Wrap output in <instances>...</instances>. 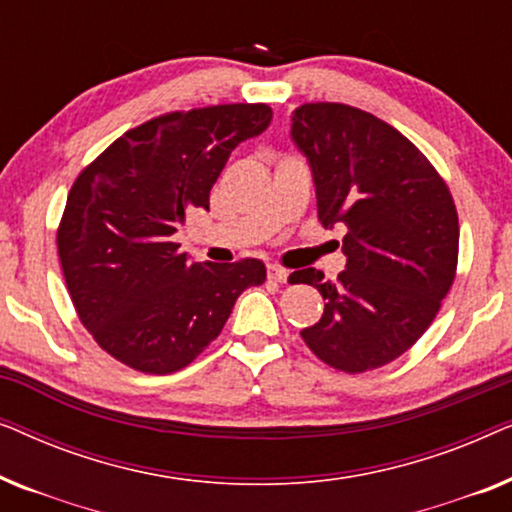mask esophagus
Listing matches in <instances>:
<instances>
[{"instance_id":"obj_1","label":"esophagus","mask_w":512,"mask_h":512,"mask_svg":"<svg viewBox=\"0 0 512 512\" xmlns=\"http://www.w3.org/2000/svg\"><path fill=\"white\" fill-rule=\"evenodd\" d=\"M268 277L275 279V282H289V270L279 268V265H268Z\"/></svg>"}]
</instances>
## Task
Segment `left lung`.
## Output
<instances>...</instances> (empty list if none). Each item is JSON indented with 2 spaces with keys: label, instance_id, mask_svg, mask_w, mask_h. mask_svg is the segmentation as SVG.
Segmentation results:
<instances>
[{
  "label": "left lung",
  "instance_id": "left-lung-1",
  "mask_svg": "<svg viewBox=\"0 0 512 512\" xmlns=\"http://www.w3.org/2000/svg\"><path fill=\"white\" fill-rule=\"evenodd\" d=\"M291 142L310 165L321 226L347 230V263L335 282L317 268L289 277L326 300L321 319L300 335L328 366L380 368L422 338L454 282L452 195L410 139L347 104L298 107Z\"/></svg>",
  "mask_w": 512,
  "mask_h": 512
}]
</instances>
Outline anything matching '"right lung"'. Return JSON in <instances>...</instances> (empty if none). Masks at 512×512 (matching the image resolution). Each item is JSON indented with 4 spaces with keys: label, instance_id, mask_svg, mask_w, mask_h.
<instances>
[{
    "label": "right lung",
    "instance_id": "add662e5",
    "mask_svg": "<svg viewBox=\"0 0 512 512\" xmlns=\"http://www.w3.org/2000/svg\"><path fill=\"white\" fill-rule=\"evenodd\" d=\"M268 104L167 114L118 137L74 181L58 254L81 324L125 366L167 375L221 333L237 296L265 282L256 258L198 263L172 235L244 139L268 130Z\"/></svg>",
    "mask_w": 512,
    "mask_h": 512
}]
</instances>
